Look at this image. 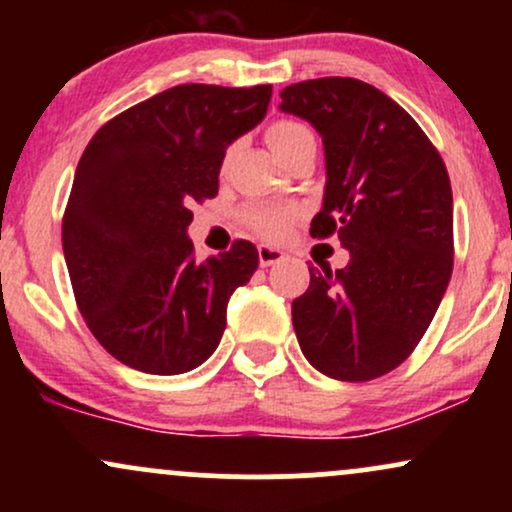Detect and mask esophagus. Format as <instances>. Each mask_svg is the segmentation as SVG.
Returning <instances> with one entry per match:
<instances>
[{
	"label": "esophagus",
	"mask_w": 512,
	"mask_h": 512,
	"mask_svg": "<svg viewBox=\"0 0 512 512\" xmlns=\"http://www.w3.org/2000/svg\"><path fill=\"white\" fill-rule=\"evenodd\" d=\"M257 257H260L262 267H272V264L284 260V252L272 245H257Z\"/></svg>",
	"instance_id": "esophagus-1"
}]
</instances>
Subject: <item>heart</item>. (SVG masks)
<instances>
[{
  "label": "heart",
  "mask_w": 512,
  "mask_h": 512,
  "mask_svg": "<svg viewBox=\"0 0 512 512\" xmlns=\"http://www.w3.org/2000/svg\"><path fill=\"white\" fill-rule=\"evenodd\" d=\"M310 129L301 125V122L293 120H276L274 125L267 129V142L272 146V151L279 158H284L293 146H298L305 139H310ZM245 219L257 233L267 238H279L281 233H286L289 223L293 219V209L279 207V204H255L245 211Z\"/></svg>",
  "instance_id": "b5f03b06"
}]
</instances>
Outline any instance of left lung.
Returning <instances> with one entry per match:
<instances>
[{
  "instance_id": "8db88e82",
  "label": "left lung",
  "mask_w": 512,
  "mask_h": 512,
  "mask_svg": "<svg viewBox=\"0 0 512 512\" xmlns=\"http://www.w3.org/2000/svg\"><path fill=\"white\" fill-rule=\"evenodd\" d=\"M279 110L310 122L325 149V195L310 236L337 233L344 269L310 267L291 305L310 366L363 383L421 342L452 274V190L424 129L375 86L344 76L281 91Z\"/></svg>"
}]
</instances>
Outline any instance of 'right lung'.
<instances>
[{
    "label": "right lung",
    "mask_w": 512,
    "mask_h": 512,
    "mask_svg": "<svg viewBox=\"0 0 512 512\" xmlns=\"http://www.w3.org/2000/svg\"><path fill=\"white\" fill-rule=\"evenodd\" d=\"M272 86L182 84L93 134L62 221L69 279L110 356L151 375L202 366L226 330L228 298L260 257L248 240L197 262L192 202L216 197L226 149L267 115Z\"/></svg>",
    "instance_id": "add662e5"
}]
</instances>
